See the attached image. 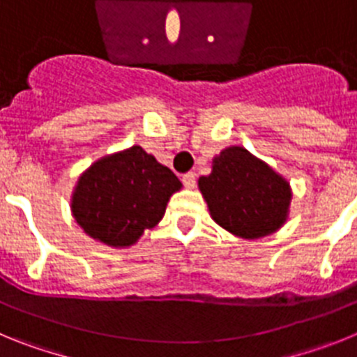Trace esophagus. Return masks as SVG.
<instances>
[{
    "mask_svg": "<svg viewBox=\"0 0 357 357\" xmlns=\"http://www.w3.org/2000/svg\"><path fill=\"white\" fill-rule=\"evenodd\" d=\"M182 182L188 189H193L197 185V175L195 173H185V175H182Z\"/></svg>",
    "mask_w": 357,
    "mask_h": 357,
    "instance_id": "34e87169",
    "label": "esophagus"
}]
</instances>
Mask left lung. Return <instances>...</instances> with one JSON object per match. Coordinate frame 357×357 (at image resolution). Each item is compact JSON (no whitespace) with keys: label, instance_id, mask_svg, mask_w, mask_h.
Here are the masks:
<instances>
[{"label":"left lung","instance_id":"obj_1","mask_svg":"<svg viewBox=\"0 0 357 357\" xmlns=\"http://www.w3.org/2000/svg\"><path fill=\"white\" fill-rule=\"evenodd\" d=\"M214 222L230 234L257 239L284 225L291 204L288 181L243 146L213 159V172L198 178Z\"/></svg>","mask_w":357,"mask_h":357}]
</instances>
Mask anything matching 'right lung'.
I'll use <instances>...</instances> for the list:
<instances>
[{"instance_id": "1", "label": "right lung", "mask_w": 357, "mask_h": 357, "mask_svg": "<svg viewBox=\"0 0 357 357\" xmlns=\"http://www.w3.org/2000/svg\"><path fill=\"white\" fill-rule=\"evenodd\" d=\"M181 188L172 169L135 144L98 159L82 173L71 211L85 234L125 248L162 220L169 197Z\"/></svg>"}]
</instances>
